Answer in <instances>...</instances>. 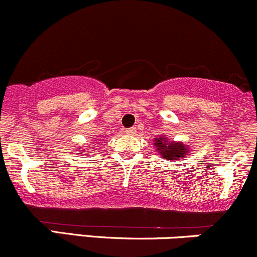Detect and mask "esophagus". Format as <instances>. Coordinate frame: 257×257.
<instances>
[{
    "label": "esophagus",
    "instance_id": "obj_1",
    "mask_svg": "<svg viewBox=\"0 0 257 257\" xmlns=\"http://www.w3.org/2000/svg\"><path fill=\"white\" fill-rule=\"evenodd\" d=\"M125 133H126V134H134V133H135V128H128V129H125Z\"/></svg>",
    "mask_w": 257,
    "mask_h": 257
}]
</instances>
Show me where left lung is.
I'll use <instances>...</instances> for the list:
<instances>
[{"mask_svg":"<svg viewBox=\"0 0 257 257\" xmlns=\"http://www.w3.org/2000/svg\"><path fill=\"white\" fill-rule=\"evenodd\" d=\"M155 146L157 147L159 155L167 161H178L180 158H184L186 153L188 152L187 146L180 143H173L167 138L156 139Z\"/></svg>","mask_w":257,"mask_h":257,"instance_id":"left-lung-1","label":"left lung"}]
</instances>
